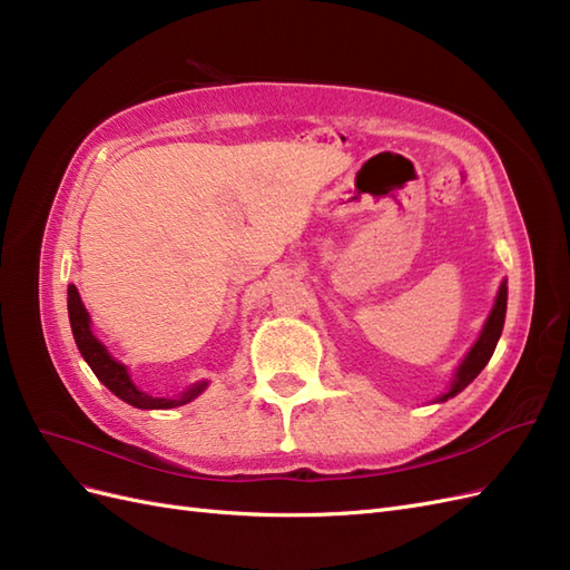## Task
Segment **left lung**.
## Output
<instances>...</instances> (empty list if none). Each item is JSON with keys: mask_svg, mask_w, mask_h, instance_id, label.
<instances>
[{"mask_svg": "<svg viewBox=\"0 0 570 570\" xmlns=\"http://www.w3.org/2000/svg\"><path fill=\"white\" fill-rule=\"evenodd\" d=\"M504 316H507V281L502 283V287H499V295H497V302L492 306V314H490L485 327H482L478 342L473 344V350L465 354L463 364L456 371L454 383H452L450 392L442 396V402L450 400V396H454V394H459L469 383H473V377L488 366V361L492 358L494 347H497V342H499V335H502Z\"/></svg>", "mask_w": 570, "mask_h": 570, "instance_id": "1", "label": "left lung"}]
</instances>
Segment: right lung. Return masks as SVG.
Returning <instances> with one entry per match:
<instances>
[{
    "label": "right lung",
    "instance_id": "right-lung-1",
    "mask_svg": "<svg viewBox=\"0 0 570 570\" xmlns=\"http://www.w3.org/2000/svg\"><path fill=\"white\" fill-rule=\"evenodd\" d=\"M68 318H71V327H73V337L78 350L82 354V358L88 361V366L92 368V373L105 383L116 396L120 400L137 406V409H174V406H183L187 402H193L197 394L204 392L206 383H195L193 387H187L185 392H180L174 400H159V396H151L137 390L130 381V375L126 371L124 364H118L116 358H111V354L105 350L92 331H90V316L85 312V306L80 302V295L76 285H68Z\"/></svg>",
    "mask_w": 570,
    "mask_h": 570
}]
</instances>
